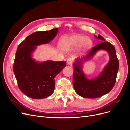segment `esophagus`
Returning <instances> with one entry per match:
<instances>
[{
	"label": "esophagus",
	"instance_id": "esophagus-1",
	"mask_svg": "<svg viewBox=\"0 0 130 130\" xmlns=\"http://www.w3.org/2000/svg\"><path fill=\"white\" fill-rule=\"evenodd\" d=\"M67 64H71L73 62V60L71 58H69L67 60Z\"/></svg>",
	"mask_w": 130,
	"mask_h": 130
}]
</instances>
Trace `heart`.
<instances>
[{
    "mask_svg": "<svg viewBox=\"0 0 130 130\" xmlns=\"http://www.w3.org/2000/svg\"><path fill=\"white\" fill-rule=\"evenodd\" d=\"M92 41L83 35L77 34L65 37L61 41V46L65 50L73 49L78 46V52L85 53L91 48Z\"/></svg>",
    "mask_w": 130,
    "mask_h": 130,
    "instance_id": "obj_1",
    "label": "heart"
}]
</instances>
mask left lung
I'll return each mask as SVG.
<instances>
[{
    "instance_id": "obj_1",
    "label": "left lung",
    "mask_w": 130,
    "mask_h": 130,
    "mask_svg": "<svg viewBox=\"0 0 130 130\" xmlns=\"http://www.w3.org/2000/svg\"><path fill=\"white\" fill-rule=\"evenodd\" d=\"M94 37L103 41L95 45L90 52L82 58H78L74 63L73 86L76 93L82 97L97 98L105 95L113 88L119 69L118 60L114 46L108 42H106L104 37L98 35ZM105 50L109 54L110 60L103 71L96 78L88 80L84 76L81 69L83 62L91 58L99 50Z\"/></svg>"
}]
</instances>
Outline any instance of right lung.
Returning a JSON list of instances; mask_svg holds the SVG:
<instances>
[{"mask_svg":"<svg viewBox=\"0 0 130 130\" xmlns=\"http://www.w3.org/2000/svg\"><path fill=\"white\" fill-rule=\"evenodd\" d=\"M57 32L56 28L34 32L18 46L13 71L19 89L27 96L40 99L50 96L55 88L54 78L66 66L63 61L39 63L31 57L36 46L48 43Z\"/></svg>","mask_w":130,"mask_h":130,"instance_id":"right-lung-1","label":"right lung"}]
</instances>
